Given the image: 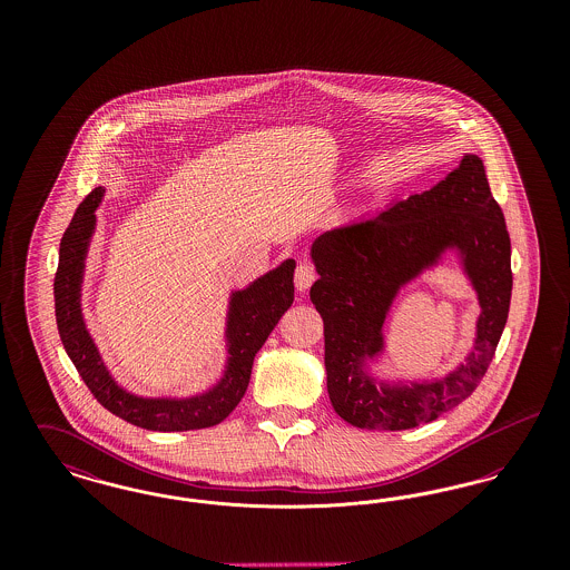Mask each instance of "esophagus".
<instances>
[{
  "instance_id": "esophagus-1",
  "label": "esophagus",
  "mask_w": 570,
  "mask_h": 570,
  "mask_svg": "<svg viewBox=\"0 0 570 570\" xmlns=\"http://www.w3.org/2000/svg\"><path fill=\"white\" fill-rule=\"evenodd\" d=\"M318 273L316 267L309 265V263H301L295 272V286H297L298 293H305L314 282H316Z\"/></svg>"
}]
</instances>
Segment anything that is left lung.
Segmentation results:
<instances>
[{
    "label": "left lung",
    "instance_id": "1",
    "mask_svg": "<svg viewBox=\"0 0 570 570\" xmlns=\"http://www.w3.org/2000/svg\"><path fill=\"white\" fill-rule=\"evenodd\" d=\"M449 246L461 252L480 295L475 351L444 380L379 385L364 363L381 350L392 298ZM312 258L321 275L309 298L325 323L326 391L344 421L361 430H410L472 395L495 354L513 291L511 237L479 156H463L432 190L326 230L312 245Z\"/></svg>",
    "mask_w": 570,
    "mask_h": 570
}]
</instances>
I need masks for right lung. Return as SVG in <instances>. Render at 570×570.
<instances>
[{"instance_id": "add662e5", "label": "right lung", "mask_w": 570, "mask_h": 570, "mask_svg": "<svg viewBox=\"0 0 570 570\" xmlns=\"http://www.w3.org/2000/svg\"><path fill=\"white\" fill-rule=\"evenodd\" d=\"M105 188L89 191L59 244L55 273V318L61 344L91 395L115 416L151 432H190L222 423L245 395L254 356L295 298V261L233 293L228 309V365L214 389L188 400H145L117 386L105 367L81 314V282L87 245L96 226V209Z\"/></svg>"}]
</instances>
